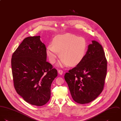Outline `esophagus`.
Returning a JSON list of instances; mask_svg holds the SVG:
<instances>
[{
    "label": "esophagus",
    "mask_w": 121,
    "mask_h": 121,
    "mask_svg": "<svg viewBox=\"0 0 121 121\" xmlns=\"http://www.w3.org/2000/svg\"><path fill=\"white\" fill-rule=\"evenodd\" d=\"M58 73L60 74V75H62V74H63V71L62 70H58Z\"/></svg>",
    "instance_id": "esophagus-1"
}]
</instances>
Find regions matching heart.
<instances>
[{"label":"heart","instance_id":"heart-1","mask_svg":"<svg viewBox=\"0 0 121 121\" xmlns=\"http://www.w3.org/2000/svg\"><path fill=\"white\" fill-rule=\"evenodd\" d=\"M52 44L47 48V54L50 62L54 64L59 56L61 66H74L83 60L87 50V42L83 37L67 33L56 36Z\"/></svg>","mask_w":121,"mask_h":121}]
</instances>
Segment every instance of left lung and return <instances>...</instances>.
Masks as SVG:
<instances>
[{
	"label": "left lung",
	"instance_id": "8db88e82",
	"mask_svg": "<svg viewBox=\"0 0 121 121\" xmlns=\"http://www.w3.org/2000/svg\"><path fill=\"white\" fill-rule=\"evenodd\" d=\"M88 46L82 62L65 75L73 100L89 103L102 92L107 73V60L102 46L96 41Z\"/></svg>",
	"mask_w": 121,
	"mask_h": 121
}]
</instances>
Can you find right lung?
<instances>
[{"mask_svg":"<svg viewBox=\"0 0 121 121\" xmlns=\"http://www.w3.org/2000/svg\"><path fill=\"white\" fill-rule=\"evenodd\" d=\"M47 48L40 36L25 38L13 54L11 66L16 92L27 103L45 105L51 95V85L56 69L46 61Z\"/></svg>","mask_w":121,"mask_h":121,"instance_id":"right-lung-1","label":"right lung"}]
</instances>
